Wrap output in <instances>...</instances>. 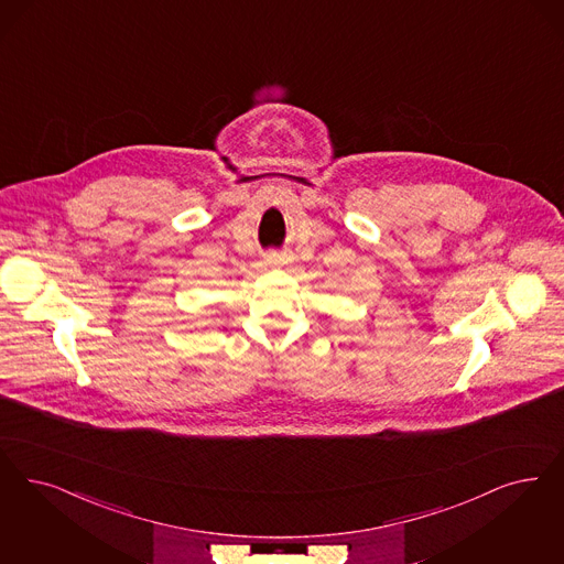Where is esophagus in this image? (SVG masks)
I'll return each instance as SVG.
<instances>
[{"mask_svg":"<svg viewBox=\"0 0 564 564\" xmlns=\"http://www.w3.org/2000/svg\"><path fill=\"white\" fill-rule=\"evenodd\" d=\"M279 260H281V258H279L276 253H269V256H267V264H269V267H279Z\"/></svg>","mask_w":564,"mask_h":564,"instance_id":"esophagus-1","label":"esophagus"}]
</instances>
